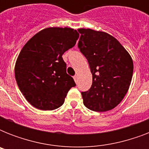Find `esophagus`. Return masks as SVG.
I'll return each instance as SVG.
<instances>
[{"instance_id": "obj_1", "label": "esophagus", "mask_w": 149, "mask_h": 149, "mask_svg": "<svg viewBox=\"0 0 149 149\" xmlns=\"http://www.w3.org/2000/svg\"><path fill=\"white\" fill-rule=\"evenodd\" d=\"M73 79H74L75 82H76V83H77V75H75L74 77H73Z\"/></svg>"}]
</instances>
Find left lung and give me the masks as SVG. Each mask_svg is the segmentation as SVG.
<instances>
[{"instance_id":"8db88e82","label":"left lung","mask_w":149,"mask_h":149,"mask_svg":"<svg viewBox=\"0 0 149 149\" xmlns=\"http://www.w3.org/2000/svg\"><path fill=\"white\" fill-rule=\"evenodd\" d=\"M78 47L88 61L91 88L81 92L84 104L93 111L114 108L126 95L133 75V61L115 38L104 31L79 29Z\"/></svg>"}]
</instances>
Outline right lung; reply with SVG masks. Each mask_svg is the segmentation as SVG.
Instances as JSON below:
<instances>
[{
  "instance_id": "1",
  "label": "right lung",
  "mask_w": 149,
  "mask_h": 149,
  "mask_svg": "<svg viewBox=\"0 0 149 149\" xmlns=\"http://www.w3.org/2000/svg\"><path fill=\"white\" fill-rule=\"evenodd\" d=\"M77 30L48 28L22 48L15 64V79L25 99L36 108L52 111L61 107L74 79L66 73L62 56L76 45Z\"/></svg>"
}]
</instances>
